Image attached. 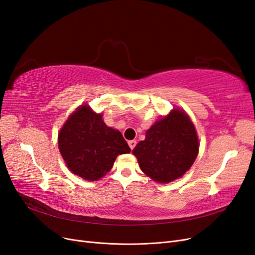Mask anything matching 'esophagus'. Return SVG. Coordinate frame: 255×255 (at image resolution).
Here are the masks:
<instances>
[{
	"mask_svg": "<svg viewBox=\"0 0 255 255\" xmlns=\"http://www.w3.org/2000/svg\"><path fill=\"white\" fill-rule=\"evenodd\" d=\"M136 145V140H129L128 141V146L130 148V150H133Z\"/></svg>",
	"mask_w": 255,
	"mask_h": 255,
	"instance_id": "1",
	"label": "esophagus"
}]
</instances>
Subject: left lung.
<instances>
[{
	"label": "left lung",
	"instance_id": "obj_1",
	"mask_svg": "<svg viewBox=\"0 0 255 255\" xmlns=\"http://www.w3.org/2000/svg\"><path fill=\"white\" fill-rule=\"evenodd\" d=\"M199 140L188 115L173 109L145 132L133 150L139 167L153 181L170 183L189 170L197 158Z\"/></svg>",
	"mask_w": 255,
	"mask_h": 255
}]
</instances>
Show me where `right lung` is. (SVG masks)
<instances>
[{
	"instance_id": "obj_1",
	"label": "right lung",
	"mask_w": 255,
	"mask_h": 255,
	"mask_svg": "<svg viewBox=\"0 0 255 255\" xmlns=\"http://www.w3.org/2000/svg\"><path fill=\"white\" fill-rule=\"evenodd\" d=\"M102 114L80 106L58 134V146L69 170L87 181H98L109 172L119 154L130 149L119 130L107 127Z\"/></svg>"
}]
</instances>
